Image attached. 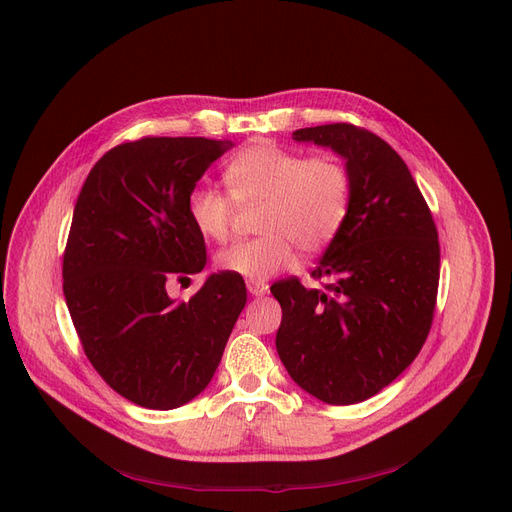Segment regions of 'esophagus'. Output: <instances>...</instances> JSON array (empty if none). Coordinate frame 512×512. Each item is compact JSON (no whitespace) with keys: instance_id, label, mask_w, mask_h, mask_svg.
Instances as JSON below:
<instances>
[{"instance_id":"1","label":"esophagus","mask_w":512,"mask_h":512,"mask_svg":"<svg viewBox=\"0 0 512 512\" xmlns=\"http://www.w3.org/2000/svg\"><path fill=\"white\" fill-rule=\"evenodd\" d=\"M247 288H249V293H251L253 297H261V295L268 293V282H261V280H247Z\"/></svg>"}]
</instances>
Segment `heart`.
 Returning a JSON list of instances; mask_svg holds the SVG:
<instances>
[{"mask_svg": "<svg viewBox=\"0 0 512 512\" xmlns=\"http://www.w3.org/2000/svg\"><path fill=\"white\" fill-rule=\"evenodd\" d=\"M224 180L236 203H263L257 226L263 236L234 242L215 259L221 272L247 280L263 282L293 268L297 247L305 253L324 249L349 211V173L330 154L307 159L297 150L255 144L236 154ZM231 199L215 188H194L186 198L192 228L207 240H226Z\"/></svg>", "mask_w": 512, "mask_h": 512, "instance_id": "b5f03b06", "label": "heart"}]
</instances>
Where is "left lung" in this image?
<instances>
[{"instance_id": "1", "label": "left lung", "mask_w": 512, "mask_h": 512, "mask_svg": "<svg viewBox=\"0 0 512 512\" xmlns=\"http://www.w3.org/2000/svg\"><path fill=\"white\" fill-rule=\"evenodd\" d=\"M330 148L349 173V211L316 278L272 286L282 307L276 349L291 379L332 406H349L393 383L418 355L433 322L439 240L431 211L402 157L349 123L293 131Z\"/></svg>"}]
</instances>
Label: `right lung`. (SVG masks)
Returning <instances> with one entry per match:
<instances>
[{
    "label": "right lung",
    "mask_w": 512,
    "mask_h": 512,
    "mask_svg": "<svg viewBox=\"0 0 512 512\" xmlns=\"http://www.w3.org/2000/svg\"><path fill=\"white\" fill-rule=\"evenodd\" d=\"M232 146L127 142L104 154L79 192L62 263L66 307L92 366L138 406L173 410L203 393L247 303L244 280L228 272L211 274L186 303L165 288L205 268L186 198Z\"/></svg>",
    "instance_id": "add662e5"
}]
</instances>
